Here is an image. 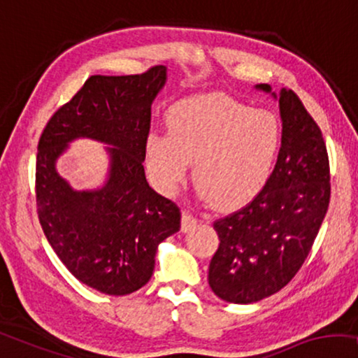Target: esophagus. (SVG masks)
Returning <instances> with one entry per match:
<instances>
[{"mask_svg":"<svg viewBox=\"0 0 358 358\" xmlns=\"http://www.w3.org/2000/svg\"><path fill=\"white\" fill-rule=\"evenodd\" d=\"M196 224H198V219L194 215H191L189 213H183V215H181V230L183 231L191 230Z\"/></svg>","mask_w":358,"mask_h":358,"instance_id":"34e87169","label":"esophagus"}]
</instances>
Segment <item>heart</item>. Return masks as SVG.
Instances as JSON below:
<instances>
[{"label":"heart","instance_id":"1","mask_svg":"<svg viewBox=\"0 0 358 358\" xmlns=\"http://www.w3.org/2000/svg\"><path fill=\"white\" fill-rule=\"evenodd\" d=\"M169 134L154 133L145 162L154 183L173 194L193 162V181L217 209L250 203L273 173L282 139L278 117L222 95L178 102L169 112Z\"/></svg>","mask_w":358,"mask_h":358}]
</instances>
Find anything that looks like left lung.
Here are the masks:
<instances>
[{
	"instance_id": "8db88e82",
	"label": "left lung",
	"mask_w": 358,
	"mask_h": 358,
	"mask_svg": "<svg viewBox=\"0 0 358 358\" xmlns=\"http://www.w3.org/2000/svg\"><path fill=\"white\" fill-rule=\"evenodd\" d=\"M282 139L278 162L256 198L214 222L219 248L209 285L229 303H255L294 279L315 243L331 198L329 159L321 129L292 90L279 97Z\"/></svg>"
}]
</instances>
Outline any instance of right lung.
Instances as JSON below:
<instances>
[{
	"label": "right lung",
	"instance_id": "right-lung-1",
	"mask_svg": "<svg viewBox=\"0 0 358 358\" xmlns=\"http://www.w3.org/2000/svg\"><path fill=\"white\" fill-rule=\"evenodd\" d=\"M167 68L134 76H90L48 120L38 141L35 199L42 230L74 278L105 295H128L154 273L159 243L180 230L178 206L144 173L150 105ZM112 145L102 189L73 190L56 160L74 138Z\"/></svg>",
	"mask_w": 358,
	"mask_h": 358
}]
</instances>
